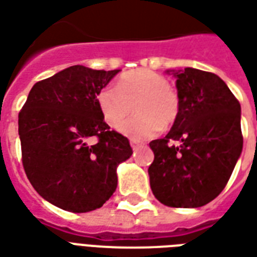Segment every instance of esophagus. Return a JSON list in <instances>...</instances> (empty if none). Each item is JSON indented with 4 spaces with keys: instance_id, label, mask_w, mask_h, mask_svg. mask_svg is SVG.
Instances as JSON below:
<instances>
[{
    "instance_id": "34e87169",
    "label": "esophagus",
    "mask_w": 257,
    "mask_h": 257,
    "mask_svg": "<svg viewBox=\"0 0 257 257\" xmlns=\"http://www.w3.org/2000/svg\"><path fill=\"white\" fill-rule=\"evenodd\" d=\"M142 146V144L139 143V142H136V140H131V147L134 148V150H136V148H139Z\"/></svg>"
}]
</instances>
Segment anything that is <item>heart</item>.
<instances>
[{"label":"heart","instance_id":"obj_1","mask_svg":"<svg viewBox=\"0 0 257 257\" xmlns=\"http://www.w3.org/2000/svg\"><path fill=\"white\" fill-rule=\"evenodd\" d=\"M132 119L119 124L118 132L134 140L157 136L163 128L174 123L180 114V99L165 76L151 69H136L123 73L117 85L103 87L96 95V103L107 125L115 128L130 112Z\"/></svg>","mask_w":257,"mask_h":257}]
</instances>
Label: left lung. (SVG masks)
Returning a JSON list of instances; mask_svg holds the SVG:
<instances>
[{
  "label": "left lung",
  "mask_w": 257,
  "mask_h": 257,
  "mask_svg": "<svg viewBox=\"0 0 257 257\" xmlns=\"http://www.w3.org/2000/svg\"><path fill=\"white\" fill-rule=\"evenodd\" d=\"M176 77L180 114L170 132L150 143L154 196L162 204L197 208L223 191L242 151L241 106L219 76L185 68ZM180 142V146L169 141Z\"/></svg>",
  "instance_id": "8db88e82"
}]
</instances>
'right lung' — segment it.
I'll list each match as a JSON object with an SVG mask.
<instances>
[{"label": "right lung", "mask_w": 257, "mask_h": 257, "mask_svg": "<svg viewBox=\"0 0 257 257\" xmlns=\"http://www.w3.org/2000/svg\"><path fill=\"white\" fill-rule=\"evenodd\" d=\"M73 65L38 81L19 113L23 166L45 200L70 212L103 206L117 188L129 140L104 122L96 95L117 75ZM98 143L91 146L89 139Z\"/></svg>", "instance_id": "1"}]
</instances>
